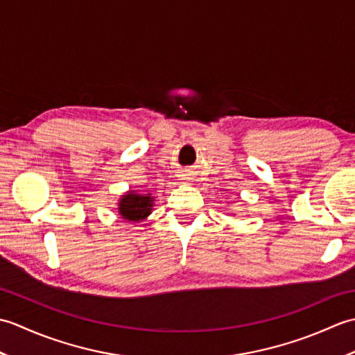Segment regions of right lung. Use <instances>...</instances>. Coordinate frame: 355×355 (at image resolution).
<instances>
[{"label": "right lung", "mask_w": 355, "mask_h": 355, "mask_svg": "<svg viewBox=\"0 0 355 355\" xmlns=\"http://www.w3.org/2000/svg\"><path fill=\"white\" fill-rule=\"evenodd\" d=\"M155 197L153 193H141L139 191H128L120 195L117 202V212L125 221L140 223L153 214Z\"/></svg>", "instance_id": "1"}]
</instances>
